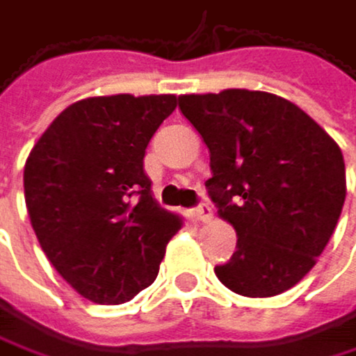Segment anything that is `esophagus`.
<instances>
[{"label": "esophagus", "instance_id": "esophagus-1", "mask_svg": "<svg viewBox=\"0 0 356 356\" xmlns=\"http://www.w3.org/2000/svg\"><path fill=\"white\" fill-rule=\"evenodd\" d=\"M192 216H194L196 220H200V222H209V220L213 218V211H211V207H209V202H200L198 207L192 209Z\"/></svg>", "mask_w": 356, "mask_h": 356}]
</instances>
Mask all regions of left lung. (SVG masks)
<instances>
[{"label": "left lung", "mask_w": 356, "mask_h": 356, "mask_svg": "<svg viewBox=\"0 0 356 356\" xmlns=\"http://www.w3.org/2000/svg\"><path fill=\"white\" fill-rule=\"evenodd\" d=\"M184 117L209 149L204 181L237 250L216 267L243 297H273L316 265L346 198L337 143L293 102L267 91L179 95Z\"/></svg>", "instance_id": "left-lung-1"}]
</instances>
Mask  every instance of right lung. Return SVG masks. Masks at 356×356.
Wrapping results in <instances>:
<instances>
[{
	"mask_svg": "<svg viewBox=\"0 0 356 356\" xmlns=\"http://www.w3.org/2000/svg\"><path fill=\"white\" fill-rule=\"evenodd\" d=\"M177 95L130 93L67 106L33 145L23 186L33 232L57 273L102 305L130 301L158 277L181 228L152 196L145 149Z\"/></svg>",
	"mask_w": 356,
	"mask_h": 356,
	"instance_id": "right-lung-1",
	"label": "right lung"
}]
</instances>
